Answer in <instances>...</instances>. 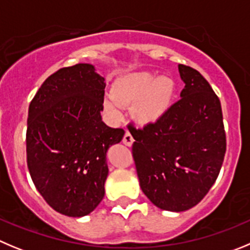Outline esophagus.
<instances>
[{
	"label": "esophagus",
	"instance_id": "34e87169",
	"mask_svg": "<svg viewBox=\"0 0 250 250\" xmlns=\"http://www.w3.org/2000/svg\"><path fill=\"white\" fill-rule=\"evenodd\" d=\"M133 142H134V139H133L132 134H130L128 130H125V136H123V143H125L127 146H130L133 144Z\"/></svg>",
	"mask_w": 250,
	"mask_h": 250
}]
</instances>
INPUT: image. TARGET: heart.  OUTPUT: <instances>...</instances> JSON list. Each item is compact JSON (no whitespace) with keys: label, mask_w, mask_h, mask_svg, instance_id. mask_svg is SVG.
Here are the masks:
<instances>
[{"label":"heart","mask_w":250,"mask_h":250,"mask_svg":"<svg viewBox=\"0 0 250 250\" xmlns=\"http://www.w3.org/2000/svg\"><path fill=\"white\" fill-rule=\"evenodd\" d=\"M175 97V83L167 76L137 72L125 76L107 93L104 106L113 121L122 118V107H132L133 117L142 125H151L169 112Z\"/></svg>","instance_id":"b5f03b06"}]
</instances>
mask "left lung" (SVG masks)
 Wrapping results in <instances>:
<instances>
[{"label": "left lung", "instance_id": "1", "mask_svg": "<svg viewBox=\"0 0 250 250\" xmlns=\"http://www.w3.org/2000/svg\"><path fill=\"white\" fill-rule=\"evenodd\" d=\"M181 99L158 122L128 125L139 184L159 208L183 212L196 206L216 181L226 154L220 99L197 70L179 65Z\"/></svg>", "mask_w": 250, "mask_h": 250}]
</instances>
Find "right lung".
Listing matches in <instances>:
<instances>
[{"mask_svg":"<svg viewBox=\"0 0 250 250\" xmlns=\"http://www.w3.org/2000/svg\"><path fill=\"white\" fill-rule=\"evenodd\" d=\"M106 83L91 64L49 76L29 104L27 165L46 204L83 217L99 206L108 175L106 153L125 130L102 122Z\"/></svg>","mask_w":250,"mask_h":250,"instance_id":"add662e5","label":"right lung"}]
</instances>
